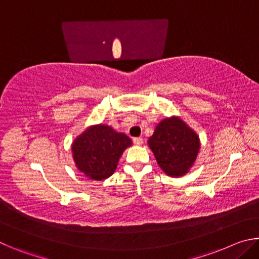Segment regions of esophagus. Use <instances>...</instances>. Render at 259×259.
<instances>
[{"mask_svg": "<svg viewBox=\"0 0 259 259\" xmlns=\"http://www.w3.org/2000/svg\"><path fill=\"white\" fill-rule=\"evenodd\" d=\"M134 143L136 144V145H142V144L144 143V139L142 137H136V138H134Z\"/></svg>", "mask_w": 259, "mask_h": 259, "instance_id": "1", "label": "esophagus"}]
</instances>
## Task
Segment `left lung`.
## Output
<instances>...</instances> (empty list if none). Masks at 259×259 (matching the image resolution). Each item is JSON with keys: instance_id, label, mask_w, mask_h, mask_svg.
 <instances>
[{"instance_id": "1", "label": "left lung", "mask_w": 259, "mask_h": 259, "mask_svg": "<svg viewBox=\"0 0 259 259\" xmlns=\"http://www.w3.org/2000/svg\"><path fill=\"white\" fill-rule=\"evenodd\" d=\"M148 146L154 153L157 164L171 177L188 172L200 150L198 135L178 117H169L156 125L148 139Z\"/></svg>"}]
</instances>
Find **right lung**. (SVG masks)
Listing matches in <instances>:
<instances>
[{
    "instance_id": "obj_1",
    "label": "right lung",
    "mask_w": 259,
    "mask_h": 259,
    "mask_svg": "<svg viewBox=\"0 0 259 259\" xmlns=\"http://www.w3.org/2000/svg\"><path fill=\"white\" fill-rule=\"evenodd\" d=\"M131 145L128 136L108 125L90 126L74 140L73 157L77 169L93 181L112 176L126 147Z\"/></svg>"
}]
</instances>
